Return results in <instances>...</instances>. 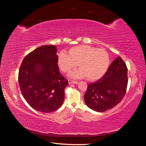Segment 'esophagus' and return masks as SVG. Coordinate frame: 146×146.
<instances>
[{
	"label": "esophagus",
	"mask_w": 146,
	"mask_h": 146,
	"mask_svg": "<svg viewBox=\"0 0 146 146\" xmlns=\"http://www.w3.org/2000/svg\"><path fill=\"white\" fill-rule=\"evenodd\" d=\"M68 82L69 84H73V83H77V81H75V80H71V79H69V80H68Z\"/></svg>",
	"instance_id": "esophagus-1"
}]
</instances>
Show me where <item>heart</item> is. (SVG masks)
<instances>
[{
  "instance_id": "1",
  "label": "heart",
  "mask_w": 146,
  "mask_h": 146,
  "mask_svg": "<svg viewBox=\"0 0 146 146\" xmlns=\"http://www.w3.org/2000/svg\"><path fill=\"white\" fill-rule=\"evenodd\" d=\"M60 69L64 73L69 72L78 66L80 69L70 74L74 78L86 77L95 80L102 77L107 71L110 64L108 52L89 45H79L71 47L68 54L60 52L57 56Z\"/></svg>"
}]
</instances>
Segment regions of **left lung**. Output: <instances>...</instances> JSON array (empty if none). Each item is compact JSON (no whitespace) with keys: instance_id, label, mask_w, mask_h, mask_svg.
<instances>
[{"instance_id":"1","label":"left lung","mask_w":146,"mask_h":146,"mask_svg":"<svg viewBox=\"0 0 146 146\" xmlns=\"http://www.w3.org/2000/svg\"><path fill=\"white\" fill-rule=\"evenodd\" d=\"M127 70L126 64L118 56L102 77L88 85L84 95L88 107L96 111L104 112L116 106L126 93Z\"/></svg>"}]
</instances>
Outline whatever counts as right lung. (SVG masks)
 I'll return each mask as SVG.
<instances>
[{
  "instance_id": "obj_1",
  "label": "right lung",
  "mask_w": 146,
  "mask_h": 146,
  "mask_svg": "<svg viewBox=\"0 0 146 146\" xmlns=\"http://www.w3.org/2000/svg\"><path fill=\"white\" fill-rule=\"evenodd\" d=\"M56 47L43 46L26 56L18 74L21 91L31 107L48 113L62 105L68 80L60 72Z\"/></svg>"
}]
</instances>
